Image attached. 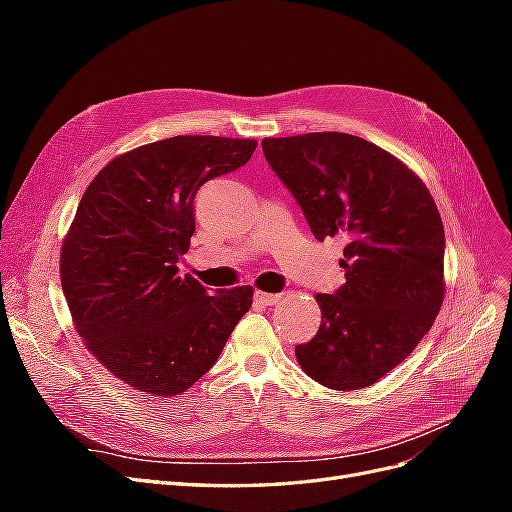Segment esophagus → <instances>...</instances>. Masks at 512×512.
Segmentation results:
<instances>
[{
	"instance_id": "esophagus-1",
	"label": "esophagus",
	"mask_w": 512,
	"mask_h": 512,
	"mask_svg": "<svg viewBox=\"0 0 512 512\" xmlns=\"http://www.w3.org/2000/svg\"><path fill=\"white\" fill-rule=\"evenodd\" d=\"M256 299L260 301V303H265V305H277L282 301V294H273V292H256Z\"/></svg>"
}]
</instances>
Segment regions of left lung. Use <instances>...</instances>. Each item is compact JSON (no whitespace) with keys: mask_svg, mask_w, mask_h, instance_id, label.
Here are the masks:
<instances>
[{"mask_svg":"<svg viewBox=\"0 0 512 512\" xmlns=\"http://www.w3.org/2000/svg\"><path fill=\"white\" fill-rule=\"evenodd\" d=\"M265 158L297 198L314 237L346 239V284L316 294L320 327L294 348L305 374L359 391L421 342L444 301V226L421 177L344 132L265 138Z\"/></svg>","mask_w":512,"mask_h":512,"instance_id":"obj_1","label":"left lung"}]
</instances>
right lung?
I'll use <instances>...</instances> for the list:
<instances>
[{
  "label": "right lung",
  "instance_id": "1",
  "mask_svg": "<svg viewBox=\"0 0 512 512\" xmlns=\"http://www.w3.org/2000/svg\"><path fill=\"white\" fill-rule=\"evenodd\" d=\"M256 145L164 138L113 158L81 198L61 243V288L87 350L134 391H188L252 307V286L211 297L177 262L190 250L200 185L247 164Z\"/></svg>",
  "mask_w": 512,
  "mask_h": 512
}]
</instances>
